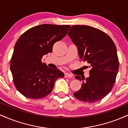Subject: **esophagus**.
Segmentation results:
<instances>
[{
	"instance_id": "34e87169",
	"label": "esophagus",
	"mask_w": 128,
	"mask_h": 128,
	"mask_svg": "<svg viewBox=\"0 0 128 128\" xmlns=\"http://www.w3.org/2000/svg\"><path fill=\"white\" fill-rule=\"evenodd\" d=\"M64 77L66 78H72V75L70 74V73H66L65 74H64Z\"/></svg>"
}]
</instances>
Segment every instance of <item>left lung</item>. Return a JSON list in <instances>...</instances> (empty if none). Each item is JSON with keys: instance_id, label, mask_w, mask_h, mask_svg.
Wrapping results in <instances>:
<instances>
[{"instance_id": "1", "label": "left lung", "mask_w": 128, "mask_h": 128, "mask_svg": "<svg viewBox=\"0 0 128 128\" xmlns=\"http://www.w3.org/2000/svg\"><path fill=\"white\" fill-rule=\"evenodd\" d=\"M68 36L77 47L79 58L91 68L89 77L75 76L82 84L73 94L83 102L100 100L111 91L118 71L116 46L106 34L92 26H72Z\"/></svg>"}]
</instances>
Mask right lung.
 <instances>
[{
	"label": "right lung",
	"mask_w": 128,
	"mask_h": 128,
	"mask_svg": "<svg viewBox=\"0 0 128 128\" xmlns=\"http://www.w3.org/2000/svg\"><path fill=\"white\" fill-rule=\"evenodd\" d=\"M70 25L44 24L23 33L16 42L10 69L17 90L26 98L41 99L51 92L54 84L64 74L42 62L43 55L67 35Z\"/></svg>",
	"instance_id": "obj_1"
}]
</instances>
